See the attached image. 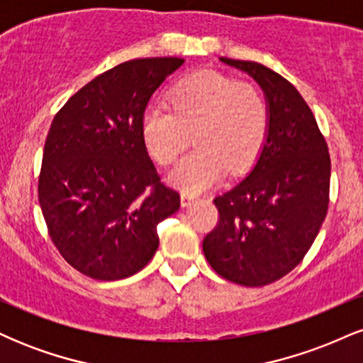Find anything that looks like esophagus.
<instances>
[{
	"label": "esophagus",
	"instance_id": "esophagus-1",
	"mask_svg": "<svg viewBox=\"0 0 363 363\" xmlns=\"http://www.w3.org/2000/svg\"><path fill=\"white\" fill-rule=\"evenodd\" d=\"M196 198H198V196H196L194 193H189V191H182V193H181L182 206H189Z\"/></svg>",
	"mask_w": 363,
	"mask_h": 363
}]
</instances>
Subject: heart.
I'll return each mask as SVG.
<instances>
[{
  "instance_id": "obj_1",
  "label": "heart",
  "mask_w": 363,
  "mask_h": 363,
  "mask_svg": "<svg viewBox=\"0 0 363 363\" xmlns=\"http://www.w3.org/2000/svg\"><path fill=\"white\" fill-rule=\"evenodd\" d=\"M169 99L170 107H147L141 133L150 157L164 167L194 133L196 148L169 176L174 186L198 193L216 184L227 167L242 172L256 160L269 126L268 104L256 86L205 69L181 78Z\"/></svg>"
}]
</instances>
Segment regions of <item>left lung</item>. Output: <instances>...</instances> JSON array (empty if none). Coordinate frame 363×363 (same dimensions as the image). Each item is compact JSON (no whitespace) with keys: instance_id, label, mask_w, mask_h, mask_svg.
Segmentation results:
<instances>
[{"instance_id":"left-lung-1","label":"left lung","mask_w":363,"mask_h":363,"mask_svg":"<svg viewBox=\"0 0 363 363\" xmlns=\"http://www.w3.org/2000/svg\"><path fill=\"white\" fill-rule=\"evenodd\" d=\"M266 95L269 126L247 177L213 199L220 218L203 252L225 280L262 286L303 259L328 213L331 158L311 107L281 74L259 62L220 57Z\"/></svg>"}]
</instances>
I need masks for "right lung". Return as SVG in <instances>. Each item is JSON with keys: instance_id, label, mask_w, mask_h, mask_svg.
<instances>
[{"instance_id": "right-lung-1", "label": "right lung", "mask_w": 363, "mask_h": 363, "mask_svg": "<svg viewBox=\"0 0 363 363\" xmlns=\"http://www.w3.org/2000/svg\"><path fill=\"white\" fill-rule=\"evenodd\" d=\"M182 62H121L78 90L49 128L40 210L65 261L94 280L143 269L158 247L157 225L181 206L148 157L141 121L153 91Z\"/></svg>"}]
</instances>
